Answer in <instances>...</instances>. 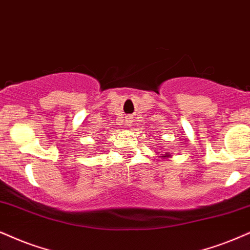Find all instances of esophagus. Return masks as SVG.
I'll list each match as a JSON object with an SVG mask.
<instances>
[{
    "instance_id": "obj_1",
    "label": "esophagus",
    "mask_w": 250,
    "mask_h": 250,
    "mask_svg": "<svg viewBox=\"0 0 250 250\" xmlns=\"http://www.w3.org/2000/svg\"><path fill=\"white\" fill-rule=\"evenodd\" d=\"M131 124H132V123H131V119L130 118H127V119L125 120V125L126 126H131Z\"/></svg>"
}]
</instances>
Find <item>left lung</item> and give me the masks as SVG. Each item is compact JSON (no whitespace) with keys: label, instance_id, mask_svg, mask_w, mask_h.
Listing matches in <instances>:
<instances>
[{"label":"left lung","instance_id":"1","mask_svg":"<svg viewBox=\"0 0 250 250\" xmlns=\"http://www.w3.org/2000/svg\"><path fill=\"white\" fill-rule=\"evenodd\" d=\"M166 158H167V156H166Z\"/></svg>","mask_w":250,"mask_h":250}]
</instances>
